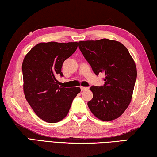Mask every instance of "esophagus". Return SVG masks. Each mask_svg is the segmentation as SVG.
Returning a JSON list of instances; mask_svg holds the SVG:
<instances>
[{
  "label": "esophagus",
  "instance_id": "1",
  "mask_svg": "<svg viewBox=\"0 0 157 157\" xmlns=\"http://www.w3.org/2000/svg\"><path fill=\"white\" fill-rule=\"evenodd\" d=\"M80 89H81V90L82 91H85V90H89V87H86V86H80Z\"/></svg>",
  "mask_w": 157,
  "mask_h": 157
}]
</instances>
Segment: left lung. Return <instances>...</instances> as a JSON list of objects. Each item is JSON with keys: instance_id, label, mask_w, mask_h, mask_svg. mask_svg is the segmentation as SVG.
Listing matches in <instances>:
<instances>
[{"instance_id": "1", "label": "left lung", "mask_w": 157, "mask_h": 157, "mask_svg": "<svg viewBox=\"0 0 157 157\" xmlns=\"http://www.w3.org/2000/svg\"><path fill=\"white\" fill-rule=\"evenodd\" d=\"M79 50L98 75H105L104 86H92L93 98L87 103L97 118L110 121L118 118L132 99L137 68L129 51L121 42L102 39L82 41Z\"/></svg>"}]
</instances>
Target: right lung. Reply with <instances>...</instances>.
Masks as SVG:
<instances>
[{"label":"right lung","instance_id":"1","mask_svg":"<svg viewBox=\"0 0 157 157\" xmlns=\"http://www.w3.org/2000/svg\"><path fill=\"white\" fill-rule=\"evenodd\" d=\"M78 48V42L39 43L23 60V90L34 113L47 123L63 120L68 113L72 102L80 88L60 87L56 79L63 76V63Z\"/></svg>","mask_w":157,"mask_h":157}]
</instances>
